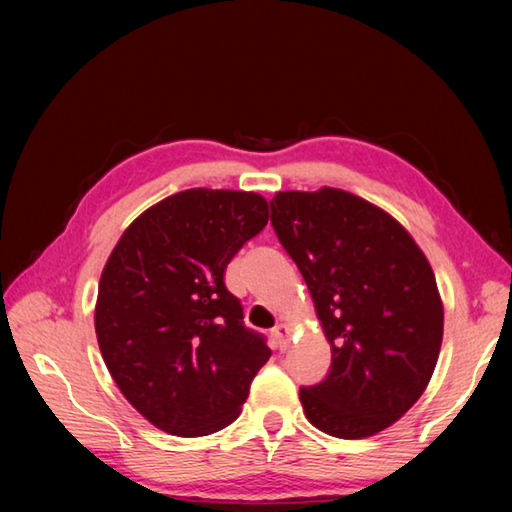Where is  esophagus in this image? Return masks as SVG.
Masks as SVG:
<instances>
[{
  "instance_id": "1",
  "label": "esophagus",
  "mask_w": 512,
  "mask_h": 512,
  "mask_svg": "<svg viewBox=\"0 0 512 512\" xmlns=\"http://www.w3.org/2000/svg\"><path fill=\"white\" fill-rule=\"evenodd\" d=\"M272 338H275V344L279 351H285L290 347V327L279 323L275 329H272Z\"/></svg>"
}]
</instances>
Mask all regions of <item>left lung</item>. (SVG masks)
Returning a JSON list of instances; mask_svg holds the SVG:
<instances>
[{"label": "left lung", "instance_id": "obj_1", "mask_svg": "<svg viewBox=\"0 0 512 512\" xmlns=\"http://www.w3.org/2000/svg\"><path fill=\"white\" fill-rule=\"evenodd\" d=\"M270 209L331 344L329 375L299 392L307 421L349 441L386 430L423 395L441 353L430 261L390 213L344 189L279 192Z\"/></svg>", "mask_w": 512, "mask_h": 512}]
</instances>
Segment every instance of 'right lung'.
Returning a JSON list of instances; mask_svg holds the SVG:
<instances>
[{
    "label": "right lung",
    "mask_w": 512,
    "mask_h": 512,
    "mask_svg": "<svg viewBox=\"0 0 512 512\" xmlns=\"http://www.w3.org/2000/svg\"><path fill=\"white\" fill-rule=\"evenodd\" d=\"M266 224L264 196L194 187L141 213L106 259L100 353L130 406L159 430L207 436L240 417L272 351L244 327L224 270Z\"/></svg>",
    "instance_id": "obj_1"
}]
</instances>
